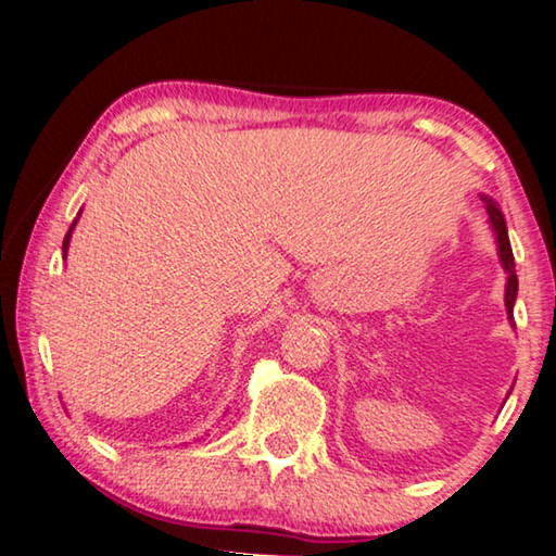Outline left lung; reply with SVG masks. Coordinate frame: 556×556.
Wrapping results in <instances>:
<instances>
[{
    "instance_id": "1",
    "label": "left lung",
    "mask_w": 556,
    "mask_h": 556,
    "mask_svg": "<svg viewBox=\"0 0 556 556\" xmlns=\"http://www.w3.org/2000/svg\"><path fill=\"white\" fill-rule=\"evenodd\" d=\"M484 207H488V217L492 225V232L497 237V252H500V262L507 271V287H505V306H507V319L515 321L513 309H515V299H517V275H515V257H513V247H509V237H507V223L505 215L500 213L497 202L484 198Z\"/></svg>"
}]
</instances>
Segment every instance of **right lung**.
<instances>
[{
  "label": "right lung",
  "mask_w": 556,
  "mask_h": 556,
  "mask_svg": "<svg viewBox=\"0 0 556 556\" xmlns=\"http://www.w3.org/2000/svg\"><path fill=\"white\" fill-rule=\"evenodd\" d=\"M78 219V217H76ZM76 219L72 223V227H68V232H66V237H64V260H66V250H68V242H72V232H74V227H76Z\"/></svg>",
  "instance_id": "add662e5"
}]
</instances>
